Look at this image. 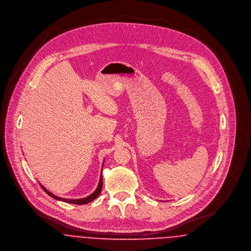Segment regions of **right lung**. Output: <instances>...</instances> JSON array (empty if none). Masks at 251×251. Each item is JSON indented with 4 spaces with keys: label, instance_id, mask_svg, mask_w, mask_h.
<instances>
[{
    "label": "right lung",
    "instance_id": "obj_1",
    "mask_svg": "<svg viewBox=\"0 0 251 251\" xmlns=\"http://www.w3.org/2000/svg\"><path fill=\"white\" fill-rule=\"evenodd\" d=\"M101 170H102V168H101ZM39 184H40V186L42 187V189H43L44 191L46 192L50 197L53 198L54 200L61 201H64V202L78 204V205H83V204H87V203L93 201L95 199H97V198L100 196V192H101V188H102V176L100 175V181H99V184H98V187H97V189H96L95 192H93L90 196H88V197H86V198H84V199H79V200L63 199V198H60V197H57V196H54L53 194H51L50 192H49L48 190L43 186V185H41V183H39Z\"/></svg>",
    "mask_w": 251,
    "mask_h": 251
}]
</instances>
